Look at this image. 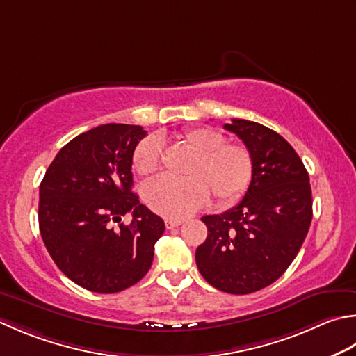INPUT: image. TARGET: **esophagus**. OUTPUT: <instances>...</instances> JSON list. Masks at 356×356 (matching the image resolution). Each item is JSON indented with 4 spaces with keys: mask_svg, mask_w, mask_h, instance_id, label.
<instances>
[{
    "mask_svg": "<svg viewBox=\"0 0 356 356\" xmlns=\"http://www.w3.org/2000/svg\"><path fill=\"white\" fill-rule=\"evenodd\" d=\"M182 222H184L182 219H165V225H166V228L171 229V228L179 227Z\"/></svg>",
    "mask_w": 356,
    "mask_h": 356,
    "instance_id": "1",
    "label": "esophagus"
}]
</instances>
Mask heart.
<instances>
[{
    "label": "heart",
    "instance_id": "b5f03b06",
    "mask_svg": "<svg viewBox=\"0 0 356 356\" xmlns=\"http://www.w3.org/2000/svg\"><path fill=\"white\" fill-rule=\"evenodd\" d=\"M176 142L190 152L184 179H160L143 190V200L165 218H184L205 205L210 194L218 207L238 202L253 180L254 162L245 145L227 142L225 134L210 128H190L176 136ZM162 142L146 137L136 146L132 166L138 176L151 177L160 170Z\"/></svg>",
    "mask_w": 356,
    "mask_h": 356
}]
</instances>
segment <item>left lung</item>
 Listing matches in <instances>:
<instances>
[{
    "mask_svg": "<svg viewBox=\"0 0 356 356\" xmlns=\"http://www.w3.org/2000/svg\"><path fill=\"white\" fill-rule=\"evenodd\" d=\"M224 128L252 151L254 174L238 205L202 218L208 236L196 264L213 287L248 295L273 284L293 262L310 228L312 188L302 160L277 132L242 118Z\"/></svg>",
    "mask_w": 356,
    "mask_h": 356,
    "instance_id": "left-lung-1",
    "label": "left lung"
}]
</instances>
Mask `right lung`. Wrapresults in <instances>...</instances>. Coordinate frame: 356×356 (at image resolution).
<instances>
[{"label":"right lung","mask_w":356,"mask_h":356,"mask_svg":"<svg viewBox=\"0 0 356 356\" xmlns=\"http://www.w3.org/2000/svg\"><path fill=\"white\" fill-rule=\"evenodd\" d=\"M146 136L137 124H100L55 156L40 184V233L69 280L117 293L148 273L163 220L132 193V154ZM131 212L128 226L121 222ZM118 225L115 226V224Z\"/></svg>","instance_id":"add662e5"}]
</instances>
